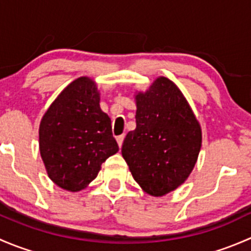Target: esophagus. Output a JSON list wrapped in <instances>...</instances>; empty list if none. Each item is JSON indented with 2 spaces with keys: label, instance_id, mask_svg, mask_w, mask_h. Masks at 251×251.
<instances>
[{
  "label": "esophagus",
  "instance_id": "esophagus-1",
  "mask_svg": "<svg viewBox=\"0 0 251 251\" xmlns=\"http://www.w3.org/2000/svg\"><path fill=\"white\" fill-rule=\"evenodd\" d=\"M124 138H125V135H120V136H118V137H116V141H118V144H119V147H121V146H123Z\"/></svg>",
  "mask_w": 251,
  "mask_h": 251
}]
</instances>
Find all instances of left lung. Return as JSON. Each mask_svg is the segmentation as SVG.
I'll use <instances>...</instances> for the list:
<instances>
[{
    "label": "left lung",
    "instance_id": "8db88e82",
    "mask_svg": "<svg viewBox=\"0 0 251 251\" xmlns=\"http://www.w3.org/2000/svg\"><path fill=\"white\" fill-rule=\"evenodd\" d=\"M136 128L126 135L121 154L144 192L161 197L181 186L193 170L201 130L179 88L156 78L136 96Z\"/></svg>",
    "mask_w": 251,
    "mask_h": 251
}]
</instances>
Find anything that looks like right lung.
Returning a JSON list of instances; mask_svg holds the SVG:
<instances>
[{
	"instance_id": "obj_1",
	"label": "right lung",
	"mask_w": 251,
	"mask_h": 251,
	"mask_svg": "<svg viewBox=\"0 0 251 251\" xmlns=\"http://www.w3.org/2000/svg\"><path fill=\"white\" fill-rule=\"evenodd\" d=\"M39 136L48 176L70 192L85 188L119 151L97 86L88 77L76 78L60 92L42 118Z\"/></svg>"
}]
</instances>
